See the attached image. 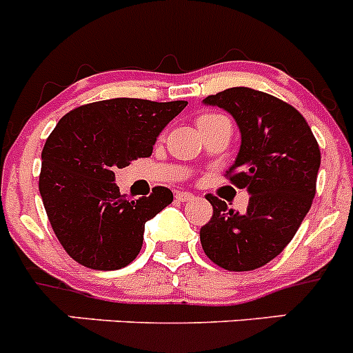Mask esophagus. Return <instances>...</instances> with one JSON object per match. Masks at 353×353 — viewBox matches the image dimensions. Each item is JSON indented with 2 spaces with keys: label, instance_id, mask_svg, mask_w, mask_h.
Segmentation results:
<instances>
[{
  "label": "esophagus",
  "instance_id": "34e87169",
  "mask_svg": "<svg viewBox=\"0 0 353 353\" xmlns=\"http://www.w3.org/2000/svg\"><path fill=\"white\" fill-rule=\"evenodd\" d=\"M174 197H176L179 201H182V203L194 199V196L190 192H176V194H174Z\"/></svg>",
  "mask_w": 353,
  "mask_h": 353
}]
</instances>
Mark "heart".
<instances>
[{"label": "heart", "mask_w": 353, "mask_h": 353, "mask_svg": "<svg viewBox=\"0 0 353 353\" xmlns=\"http://www.w3.org/2000/svg\"><path fill=\"white\" fill-rule=\"evenodd\" d=\"M216 117H220V116H218V114H204V116L199 117V124L208 123V121H213V119H216Z\"/></svg>", "instance_id": "1"}]
</instances>
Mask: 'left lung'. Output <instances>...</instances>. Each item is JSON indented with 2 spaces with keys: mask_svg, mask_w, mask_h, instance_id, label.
Instances as JSON below:
<instances>
[{
  "mask_svg": "<svg viewBox=\"0 0 353 353\" xmlns=\"http://www.w3.org/2000/svg\"><path fill=\"white\" fill-rule=\"evenodd\" d=\"M232 114L241 149L227 179L251 194L244 213L208 194L213 216L201 244L213 263L248 272L274 260L294 237L315 196L321 149L305 117L290 103L236 86L204 99Z\"/></svg>",
  "mask_w": 353,
  "mask_h": 353,
  "instance_id": "left-lung-1",
  "label": "left lung"
}]
</instances>
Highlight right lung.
<instances>
[{
    "instance_id": "right-lung-1",
    "label": "right lung",
    "mask_w": 353,
    "mask_h": 353,
    "mask_svg": "<svg viewBox=\"0 0 353 353\" xmlns=\"http://www.w3.org/2000/svg\"><path fill=\"white\" fill-rule=\"evenodd\" d=\"M185 100L110 99L67 112L41 152L39 194L57 239L72 260L117 270L142 250L145 221L173 201L168 187L132 201L114 183L117 168L149 157Z\"/></svg>"
}]
</instances>
